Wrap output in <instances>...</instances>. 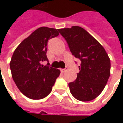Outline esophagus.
Wrapping results in <instances>:
<instances>
[{"label": "esophagus", "mask_w": 123, "mask_h": 123, "mask_svg": "<svg viewBox=\"0 0 123 123\" xmlns=\"http://www.w3.org/2000/svg\"><path fill=\"white\" fill-rule=\"evenodd\" d=\"M60 70H61V72L62 73H63L66 71V68H62V69H61Z\"/></svg>", "instance_id": "obj_1"}]
</instances>
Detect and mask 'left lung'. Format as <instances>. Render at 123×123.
I'll list each match as a JSON object with an SVG mask.
<instances>
[{"instance_id":"1","label":"left lung","mask_w":123,"mask_h":123,"mask_svg":"<svg viewBox=\"0 0 123 123\" xmlns=\"http://www.w3.org/2000/svg\"><path fill=\"white\" fill-rule=\"evenodd\" d=\"M58 31L72 55L80 61L77 79L68 84L70 92L79 101L95 99L103 91L110 77L111 60L108 54L101 44L80 27Z\"/></svg>"}]
</instances>
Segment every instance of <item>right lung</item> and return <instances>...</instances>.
Returning a JSON list of instances; mask_svg holds the SVG:
<instances>
[{"label":"right lung","instance_id":"1","mask_svg":"<svg viewBox=\"0 0 123 123\" xmlns=\"http://www.w3.org/2000/svg\"><path fill=\"white\" fill-rule=\"evenodd\" d=\"M58 29L42 27L22 41L14 50L10 62L12 79L20 92L32 99L44 98L52 91L60 75L58 69L46 66L49 39L59 36Z\"/></svg>","mask_w":123,"mask_h":123}]
</instances>
